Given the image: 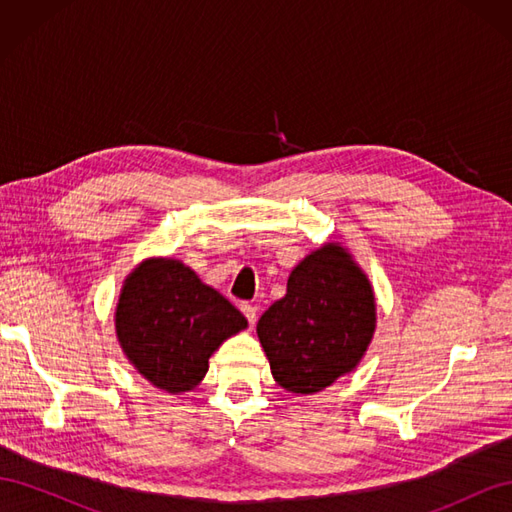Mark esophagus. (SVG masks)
<instances>
[{
	"label": "esophagus",
	"mask_w": 512,
	"mask_h": 512,
	"mask_svg": "<svg viewBox=\"0 0 512 512\" xmlns=\"http://www.w3.org/2000/svg\"><path fill=\"white\" fill-rule=\"evenodd\" d=\"M239 307H241L243 316L247 318V322L254 324V322H256V318H258V307H256V305H252V303H241Z\"/></svg>",
	"instance_id": "34e87169"
}]
</instances>
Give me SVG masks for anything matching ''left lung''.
<instances>
[{
  "label": "left lung",
  "mask_w": 512,
  "mask_h": 512,
  "mask_svg": "<svg viewBox=\"0 0 512 512\" xmlns=\"http://www.w3.org/2000/svg\"><path fill=\"white\" fill-rule=\"evenodd\" d=\"M376 329L374 292L363 271L329 243L299 262L286 297L258 320L273 378L292 393H318L361 361Z\"/></svg>",
  "instance_id": "obj_1"
}]
</instances>
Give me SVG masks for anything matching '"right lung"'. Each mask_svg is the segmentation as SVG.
<instances>
[{
	"label": "right lung",
	"instance_id": "obj_1",
	"mask_svg": "<svg viewBox=\"0 0 512 512\" xmlns=\"http://www.w3.org/2000/svg\"><path fill=\"white\" fill-rule=\"evenodd\" d=\"M115 327L132 365L158 389L181 393L205 378L213 350L247 320L181 262L147 260L123 284Z\"/></svg>",
	"mask_w": 512,
	"mask_h": 512
}]
</instances>
